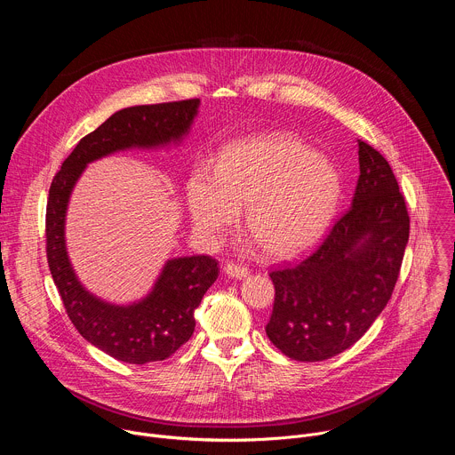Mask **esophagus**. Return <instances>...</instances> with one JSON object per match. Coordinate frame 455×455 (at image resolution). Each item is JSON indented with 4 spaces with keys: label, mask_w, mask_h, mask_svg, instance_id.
I'll list each match as a JSON object with an SVG mask.
<instances>
[{
    "label": "esophagus",
    "mask_w": 455,
    "mask_h": 455,
    "mask_svg": "<svg viewBox=\"0 0 455 455\" xmlns=\"http://www.w3.org/2000/svg\"><path fill=\"white\" fill-rule=\"evenodd\" d=\"M223 270H225V275L230 279H243L248 275V270L243 267H237V265H227Z\"/></svg>",
    "instance_id": "obj_1"
}]
</instances>
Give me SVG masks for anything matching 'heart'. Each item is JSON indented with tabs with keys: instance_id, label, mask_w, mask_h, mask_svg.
Wrapping results in <instances>:
<instances>
[{
	"instance_id": "1",
	"label": "heart",
	"mask_w": 455,
	"mask_h": 455,
	"mask_svg": "<svg viewBox=\"0 0 455 455\" xmlns=\"http://www.w3.org/2000/svg\"><path fill=\"white\" fill-rule=\"evenodd\" d=\"M339 198L335 165L288 135L239 140L218 167L200 162L187 181V207L202 243L218 244L246 205V228L275 259L309 248L331 223Z\"/></svg>"
}]
</instances>
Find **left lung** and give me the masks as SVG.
<instances>
[{"label":"left lung","instance_id":"left-lung-1","mask_svg":"<svg viewBox=\"0 0 455 455\" xmlns=\"http://www.w3.org/2000/svg\"><path fill=\"white\" fill-rule=\"evenodd\" d=\"M351 209L300 263L270 274L267 335L286 356L322 362L349 349L383 311L400 275L411 220L388 162L358 140Z\"/></svg>","mask_w":455,"mask_h":455}]
</instances>
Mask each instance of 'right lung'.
I'll use <instances>...</instances> for the list:
<instances>
[{"label": "right lung", "instance_id": "add662e5", "mask_svg": "<svg viewBox=\"0 0 455 455\" xmlns=\"http://www.w3.org/2000/svg\"><path fill=\"white\" fill-rule=\"evenodd\" d=\"M198 108L200 99H188L113 113L76 146L50 185L46 257L62 304L84 340L125 363L165 360L192 337L194 311L218 279V261L209 255L169 259L144 299L125 306L106 302L83 286L70 263L64 237L70 196L83 171L95 160L127 149L180 144Z\"/></svg>", "mask_w": 455, "mask_h": 455}]
</instances>
